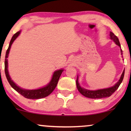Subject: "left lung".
<instances>
[{
	"label": "left lung",
	"instance_id": "1",
	"mask_svg": "<svg viewBox=\"0 0 131 131\" xmlns=\"http://www.w3.org/2000/svg\"><path fill=\"white\" fill-rule=\"evenodd\" d=\"M110 36L111 39L113 40V41L116 43V45H117L118 46H119L120 47H121V44H120L119 39L117 38V37L116 36L114 35L113 32L112 31L110 32ZM122 52H123L122 50L121 49L122 55L123 54ZM124 74H125V70H123L122 74L121 79H120L119 81L117 82V83H116L114 86H113L109 88L100 89V90H96V91H89V90H87V89L82 88L80 86L79 84L78 83V77L77 78V80H76V86H77V88H78V91H79L80 94H82L83 96H85L87 98H94V99H96V98H103L109 97V96L112 95L113 94L116 90H117L118 88L119 87L120 85H121L122 82V80L123 79Z\"/></svg>",
	"mask_w": 131,
	"mask_h": 131
}]
</instances>
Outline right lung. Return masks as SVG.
I'll return each mask as SVG.
<instances>
[{"label":"right lung","mask_w":131,"mask_h":131,"mask_svg":"<svg viewBox=\"0 0 131 131\" xmlns=\"http://www.w3.org/2000/svg\"><path fill=\"white\" fill-rule=\"evenodd\" d=\"M20 33V31H18L13 36H12L11 40L10 41L9 45L7 49L6 55H5V74H6V77L7 78V80L10 86L15 89V90L19 93L21 95H23L24 97L28 98V99H39V98H45L47 96L51 94L54 90L55 88H56L57 83L59 80V79L60 78L61 74L63 70H57L55 71L53 73L52 78L49 83L48 85H46L45 87L42 88H40L38 89H35V90H26V89H23L20 88L16 85V84L12 81L10 79L9 75L8 73V57L9 55V52L10 46H11L12 43L15 40V39L18 36V35Z\"/></svg>","instance_id":"add662e5"}]
</instances>
